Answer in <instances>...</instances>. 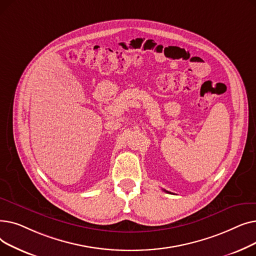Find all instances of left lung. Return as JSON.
<instances>
[{"mask_svg": "<svg viewBox=\"0 0 256 256\" xmlns=\"http://www.w3.org/2000/svg\"><path fill=\"white\" fill-rule=\"evenodd\" d=\"M164 191H165V192H167V193H170V192H168V191H166V190H164ZM170 194H171V193H170Z\"/></svg>", "mask_w": 256, "mask_h": 256, "instance_id": "8db88e82", "label": "left lung"}]
</instances>
